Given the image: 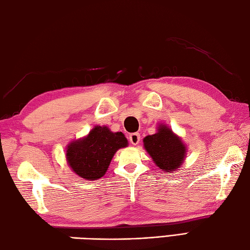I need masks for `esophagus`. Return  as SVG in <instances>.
Returning a JSON list of instances; mask_svg holds the SVG:
<instances>
[{
  "mask_svg": "<svg viewBox=\"0 0 250 250\" xmlns=\"http://www.w3.org/2000/svg\"><path fill=\"white\" fill-rule=\"evenodd\" d=\"M129 141H130V144L134 145V146L138 145L139 141H140V135H139L138 133L130 134V135H129Z\"/></svg>",
  "mask_w": 250,
  "mask_h": 250,
  "instance_id": "1",
  "label": "esophagus"
}]
</instances>
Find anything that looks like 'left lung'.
<instances>
[{
    "mask_svg": "<svg viewBox=\"0 0 250 250\" xmlns=\"http://www.w3.org/2000/svg\"><path fill=\"white\" fill-rule=\"evenodd\" d=\"M144 146L161 171H177L186 155V146L168 126L161 124L154 135L144 138Z\"/></svg>",
    "mask_w": 250,
    "mask_h": 250,
    "instance_id": "obj_1",
    "label": "left lung"
}]
</instances>
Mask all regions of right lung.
Masks as SVG:
<instances>
[{"label":"right lung","instance_id":"1","mask_svg":"<svg viewBox=\"0 0 250 250\" xmlns=\"http://www.w3.org/2000/svg\"><path fill=\"white\" fill-rule=\"evenodd\" d=\"M128 146L123 133H113L106 126H96L86 137L69 143L66 160L73 172L88 181L98 180L107 171L117 150Z\"/></svg>","mask_w":250,"mask_h":250}]
</instances>
